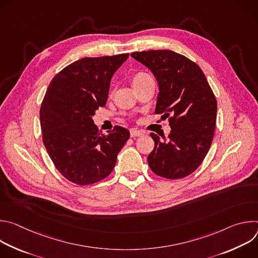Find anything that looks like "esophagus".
I'll return each mask as SVG.
<instances>
[{"label":"esophagus","mask_w":258,"mask_h":258,"mask_svg":"<svg viewBox=\"0 0 258 258\" xmlns=\"http://www.w3.org/2000/svg\"><path fill=\"white\" fill-rule=\"evenodd\" d=\"M131 137L132 138H136V137H142L143 135H144V133L142 132V131H138V130H135V128H133V130H131Z\"/></svg>","instance_id":"esophagus-1"}]
</instances>
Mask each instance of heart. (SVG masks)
<instances>
[{
    "label": "heart",
    "mask_w": 258,
    "mask_h": 258,
    "mask_svg": "<svg viewBox=\"0 0 258 258\" xmlns=\"http://www.w3.org/2000/svg\"><path fill=\"white\" fill-rule=\"evenodd\" d=\"M148 77H150V76H149V75H147L146 72H143V71H140V72L136 73L135 77L133 78V85H135V84H137V83H140V82L144 81L146 78H148Z\"/></svg>",
    "instance_id": "b5f03b06"
}]
</instances>
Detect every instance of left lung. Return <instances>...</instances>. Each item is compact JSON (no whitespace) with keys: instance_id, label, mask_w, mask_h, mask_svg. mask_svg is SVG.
Instances as JSON below:
<instances>
[{"instance_id":"1","label":"left lung","mask_w":258,"mask_h":258,"mask_svg":"<svg viewBox=\"0 0 258 258\" xmlns=\"http://www.w3.org/2000/svg\"><path fill=\"white\" fill-rule=\"evenodd\" d=\"M133 58L155 76L159 94L155 114L171 127L166 138L150 136L155 147L148 155L151 170L165 178H182L204 160L213 139L217 103L198 64L170 50L134 52Z\"/></svg>"}]
</instances>
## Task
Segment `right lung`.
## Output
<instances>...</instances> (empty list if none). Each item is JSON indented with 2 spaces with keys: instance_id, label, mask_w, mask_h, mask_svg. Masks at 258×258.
Here are the masks:
<instances>
[{
  "instance_id": "1",
  "label": "right lung",
  "mask_w": 258,
  "mask_h": 258,
  "mask_svg": "<svg viewBox=\"0 0 258 258\" xmlns=\"http://www.w3.org/2000/svg\"><path fill=\"white\" fill-rule=\"evenodd\" d=\"M128 54L86 57L63 68L51 81L40 109L43 142L58 171L80 186L107 177L130 139L115 125L107 135L94 124L96 110L106 105L114 72Z\"/></svg>"
}]
</instances>
